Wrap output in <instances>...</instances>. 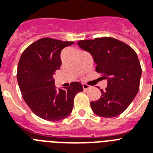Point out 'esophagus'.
Returning <instances> with one entry per match:
<instances>
[{
    "mask_svg": "<svg viewBox=\"0 0 153 153\" xmlns=\"http://www.w3.org/2000/svg\"><path fill=\"white\" fill-rule=\"evenodd\" d=\"M82 86H83V88H84V90H87V89L90 88V86L86 84H83Z\"/></svg>",
    "mask_w": 153,
    "mask_h": 153,
    "instance_id": "34e87169",
    "label": "esophagus"
}]
</instances>
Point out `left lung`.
<instances>
[{
    "label": "left lung",
    "mask_w": 153,
    "mask_h": 153,
    "mask_svg": "<svg viewBox=\"0 0 153 153\" xmlns=\"http://www.w3.org/2000/svg\"><path fill=\"white\" fill-rule=\"evenodd\" d=\"M78 46L88 52L96 63V71L104 74L107 86L100 100L91 102L94 113L103 118L119 115L138 92L141 68L136 52L114 38L80 40Z\"/></svg>",
    "instance_id": "8db88e82"
}]
</instances>
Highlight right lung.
I'll use <instances>...</instances> for the list:
<instances>
[{"label":"right lung","instance_id":"right-lung-1","mask_svg":"<svg viewBox=\"0 0 153 153\" xmlns=\"http://www.w3.org/2000/svg\"><path fill=\"white\" fill-rule=\"evenodd\" d=\"M73 42L43 38L23 52L17 69V81L24 101L33 113L51 122L62 120L73 111L74 97L83 91L80 82L57 90L53 75L62 65L61 52Z\"/></svg>","mask_w":153,"mask_h":153}]
</instances>
